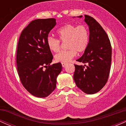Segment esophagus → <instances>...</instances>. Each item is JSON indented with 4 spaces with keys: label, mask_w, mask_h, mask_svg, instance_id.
I'll return each instance as SVG.
<instances>
[{
    "label": "esophagus",
    "mask_w": 126,
    "mask_h": 126,
    "mask_svg": "<svg viewBox=\"0 0 126 126\" xmlns=\"http://www.w3.org/2000/svg\"><path fill=\"white\" fill-rule=\"evenodd\" d=\"M66 64H67V63H62V66H63V67H64L65 66H66Z\"/></svg>",
    "instance_id": "esophagus-1"
}]
</instances>
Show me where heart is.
<instances>
[{
    "mask_svg": "<svg viewBox=\"0 0 126 126\" xmlns=\"http://www.w3.org/2000/svg\"><path fill=\"white\" fill-rule=\"evenodd\" d=\"M57 34L60 41H66L68 50L61 51L54 56L56 62L67 63L76 56L77 51L82 53L87 48L89 42V32L84 25L67 24L59 28ZM47 44L52 52H57L60 48V41L57 38L49 37L47 39Z\"/></svg>",
    "mask_w": 126,
    "mask_h": 126,
    "instance_id": "obj_1",
    "label": "heart"
}]
</instances>
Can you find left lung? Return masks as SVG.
Here are the masks:
<instances>
[{
    "label": "left lung",
    "instance_id": "1",
    "mask_svg": "<svg viewBox=\"0 0 126 126\" xmlns=\"http://www.w3.org/2000/svg\"><path fill=\"white\" fill-rule=\"evenodd\" d=\"M78 17L82 18V16ZM84 18L89 27V42L83 54L77 60L84 63V66L75 64L73 79L76 86L83 92L94 94L100 91L107 82L112 49L107 34L100 24L90 16L85 15Z\"/></svg>",
    "mask_w": 126,
    "mask_h": 126
}]
</instances>
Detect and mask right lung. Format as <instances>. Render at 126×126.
<instances>
[{"label":"right lung","instance_id":"obj_1","mask_svg":"<svg viewBox=\"0 0 126 126\" xmlns=\"http://www.w3.org/2000/svg\"><path fill=\"white\" fill-rule=\"evenodd\" d=\"M56 25L54 18L34 20L23 30L19 39V76L24 88L37 97H47L54 90L57 77L62 70L60 63L50 65L53 56L47 44L49 32Z\"/></svg>","mask_w":126,"mask_h":126}]
</instances>
